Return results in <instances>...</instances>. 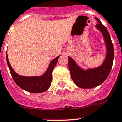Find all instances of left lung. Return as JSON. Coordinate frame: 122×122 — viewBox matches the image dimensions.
I'll return each mask as SVG.
<instances>
[{
  "label": "left lung",
  "mask_w": 122,
  "mask_h": 122,
  "mask_svg": "<svg viewBox=\"0 0 122 122\" xmlns=\"http://www.w3.org/2000/svg\"><path fill=\"white\" fill-rule=\"evenodd\" d=\"M98 22L96 28L101 31L104 37L106 48V53L104 61L98 67L87 70L81 68L74 59L68 57V67L73 81L81 89H91L102 84L108 78L112 70L114 59L113 45L108 30L98 18H95Z\"/></svg>",
  "instance_id": "8db88e82"
}]
</instances>
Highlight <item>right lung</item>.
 Masks as SVG:
<instances>
[{
	"instance_id": "right-lung-1",
	"label": "right lung",
	"mask_w": 122,
	"mask_h": 122,
	"mask_svg": "<svg viewBox=\"0 0 122 122\" xmlns=\"http://www.w3.org/2000/svg\"><path fill=\"white\" fill-rule=\"evenodd\" d=\"M59 56H60L51 61L46 72L41 76H25L20 75L15 72V71L10 66L7 57V54H6L7 65L15 83L22 89L31 93L44 92L49 89L52 79V71L58 61Z\"/></svg>"
}]
</instances>
